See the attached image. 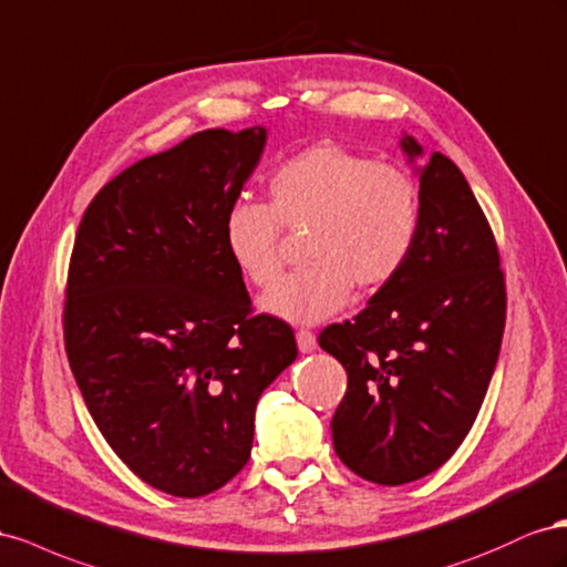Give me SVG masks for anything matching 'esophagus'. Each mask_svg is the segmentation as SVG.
<instances>
[{
  "mask_svg": "<svg viewBox=\"0 0 567 567\" xmlns=\"http://www.w3.org/2000/svg\"><path fill=\"white\" fill-rule=\"evenodd\" d=\"M297 347L301 353H311L316 351L318 342H316V334L311 330H299L297 332Z\"/></svg>",
  "mask_w": 567,
  "mask_h": 567,
  "instance_id": "obj_1",
  "label": "esophagus"
}]
</instances>
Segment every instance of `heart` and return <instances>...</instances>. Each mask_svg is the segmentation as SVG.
<instances>
[{
    "label": "heart",
    "mask_w": 567,
    "mask_h": 567,
    "mask_svg": "<svg viewBox=\"0 0 567 567\" xmlns=\"http://www.w3.org/2000/svg\"><path fill=\"white\" fill-rule=\"evenodd\" d=\"M270 204L235 202L223 239L247 278L268 287L282 270L280 233L309 225V266L264 295L261 309L292 322H318L349 301L353 282L375 289L406 264L420 228V189L392 164L339 147L311 144L275 168Z\"/></svg>",
    "instance_id": "obj_1"
}]
</instances>
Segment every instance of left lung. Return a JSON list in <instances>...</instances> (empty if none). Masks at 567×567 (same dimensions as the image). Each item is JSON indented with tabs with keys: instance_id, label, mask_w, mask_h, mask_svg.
Wrapping results in <instances>:
<instances>
[{
	"instance_id": "obj_1",
	"label": "left lung",
	"mask_w": 567,
	"mask_h": 567,
	"mask_svg": "<svg viewBox=\"0 0 567 567\" xmlns=\"http://www.w3.org/2000/svg\"><path fill=\"white\" fill-rule=\"evenodd\" d=\"M420 181V228L406 264L353 320L318 344L349 386L332 417L337 456L396 487L434 473L471 432L498 361L506 287L487 218L454 161L403 133Z\"/></svg>"
}]
</instances>
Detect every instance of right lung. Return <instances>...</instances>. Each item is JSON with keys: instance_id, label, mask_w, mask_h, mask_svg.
<instances>
[{"instance_id": "obj_1", "label": "right lung", "mask_w": 567, "mask_h": 567, "mask_svg": "<svg viewBox=\"0 0 567 567\" xmlns=\"http://www.w3.org/2000/svg\"><path fill=\"white\" fill-rule=\"evenodd\" d=\"M266 140L264 125L214 127L137 161L75 235L73 378L116 456L173 496L212 494L247 465L258 396L297 359L287 322L251 316L223 239Z\"/></svg>"}]
</instances>
